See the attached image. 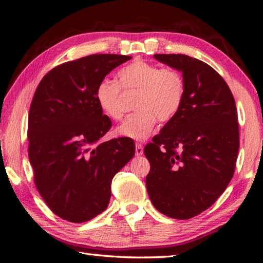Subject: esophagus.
I'll return each mask as SVG.
<instances>
[{
    "mask_svg": "<svg viewBox=\"0 0 263 263\" xmlns=\"http://www.w3.org/2000/svg\"><path fill=\"white\" fill-rule=\"evenodd\" d=\"M135 154L137 156H141L142 154H143V145L141 143H136L135 144Z\"/></svg>",
    "mask_w": 263,
    "mask_h": 263,
    "instance_id": "esophagus-1",
    "label": "esophagus"
}]
</instances>
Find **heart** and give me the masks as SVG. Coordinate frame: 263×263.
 <instances>
[{
  "label": "heart",
  "instance_id": "1",
  "mask_svg": "<svg viewBox=\"0 0 263 263\" xmlns=\"http://www.w3.org/2000/svg\"><path fill=\"white\" fill-rule=\"evenodd\" d=\"M119 83L105 78L96 87V100L109 119L123 118L122 89L136 91L134 108L137 110L124 120L118 134L133 140H143L156 124L167 123L182 108L186 85L183 76L175 68H162L156 64L135 60L118 72Z\"/></svg>",
  "mask_w": 263,
  "mask_h": 263
}]
</instances>
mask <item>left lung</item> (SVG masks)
Listing matches in <instances>:
<instances>
[{"instance_id": "obj_1", "label": "left lung", "mask_w": 263, "mask_h": 263, "mask_svg": "<svg viewBox=\"0 0 263 263\" xmlns=\"http://www.w3.org/2000/svg\"><path fill=\"white\" fill-rule=\"evenodd\" d=\"M182 71L186 85L179 113L144 147L145 185L156 210L190 219L211 208L234 175L239 123L234 97L208 64L185 54H154Z\"/></svg>"}]
</instances>
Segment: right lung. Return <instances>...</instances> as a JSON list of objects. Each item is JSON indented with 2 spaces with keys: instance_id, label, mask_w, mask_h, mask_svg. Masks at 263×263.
<instances>
[{
  "instance_id": "1",
  "label": "right lung",
  "mask_w": 263,
  "mask_h": 263,
  "mask_svg": "<svg viewBox=\"0 0 263 263\" xmlns=\"http://www.w3.org/2000/svg\"><path fill=\"white\" fill-rule=\"evenodd\" d=\"M122 54H91L60 64L43 77L29 110V160L33 182L59 218L85 222L107 209L111 179L135 155L129 137L100 142L111 121L96 87Z\"/></svg>"
}]
</instances>
